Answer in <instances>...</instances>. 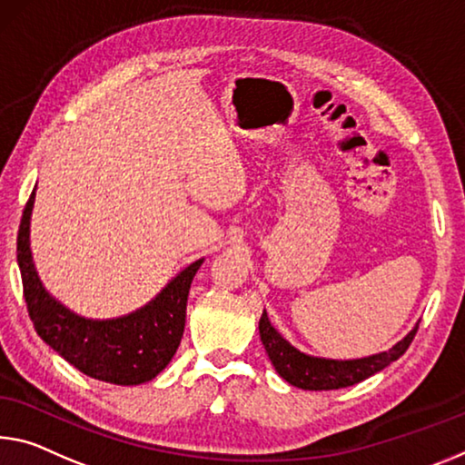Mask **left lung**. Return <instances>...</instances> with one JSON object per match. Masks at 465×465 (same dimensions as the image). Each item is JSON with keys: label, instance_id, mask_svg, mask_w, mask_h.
I'll list each match as a JSON object with an SVG mask.
<instances>
[{"label": "left lung", "instance_id": "left-lung-1", "mask_svg": "<svg viewBox=\"0 0 465 465\" xmlns=\"http://www.w3.org/2000/svg\"><path fill=\"white\" fill-rule=\"evenodd\" d=\"M259 331L261 341L269 353L271 364L275 366V371L279 372V377L285 379L293 387L306 389V391H331V389L356 385V382L372 377V374H377L382 368H387L389 364L395 362L397 358L403 356L405 350L410 348L411 339L416 335L418 322L401 341H397L393 345L391 350L356 360L319 358L300 351L271 325L267 311H262Z\"/></svg>", "mask_w": 465, "mask_h": 465}]
</instances>
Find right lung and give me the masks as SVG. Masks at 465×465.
Returning a JSON list of instances; mask_svg holds the SVG:
<instances>
[{
    "instance_id": "add662e5",
    "label": "right lung",
    "mask_w": 465,
    "mask_h": 465,
    "mask_svg": "<svg viewBox=\"0 0 465 465\" xmlns=\"http://www.w3.org/2000/svg\"><path fill=\"white\" fill-rule=\"evenodd\" d=\"M35 190L22 213L18 230V267L35 331L86 377L112 385H143L172 362L186 325L190 283L204 259L180 271L149 304L117 319H86L43 285L31 252V215Z\"/></svg>"
}]
</instances>
